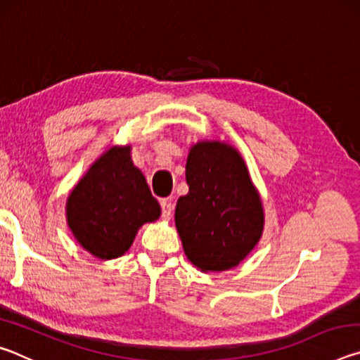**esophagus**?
Segmentation results:
<instances>
[{"label":"esophagus","mask_w":360,"mask_h":360,"mask_svg":"<svg viewBox=\"0 0 360 360\" xmlns=\"http://www.w3.org/2000/svg\"><path fill=\"white\" fill-rule=\"evenodd\" d=\"M162 217L165 219V221H169L173 216V205H172V200H162Z\"/></svg>","instance_id":"1"}]
</instances>
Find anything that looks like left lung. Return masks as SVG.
Returning a JSON list of instances; mask_svg holds the SVG:
<instances>
[{
  "mask_svg": "<svg viewBox=\"0 0 360 360\" xmlns=\"http://www.w3.org/2000/svg\"><path fill=\"white\" fill-rule=\"evenodd\" d=\"M188 193L176 203L174 222L188 262L202 271L240 264L264 231V206L233 146L193 144L186 163Z\"/></svg>",
  "mask_w": 360,
  "mask_h": 360,
  "instance_id": "obj_1",
  "label": "left lung"
}]
</instances>
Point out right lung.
Returning a JSON list of instances; mask_svg holds the SVG:
<instances>
[{
  "label": "right lung",
  "instance_id": "1",
  "mask_svg": "<svg viewBox=\"0 0 360 360\" xmlns=\"http://www.w3.org/2000/svg\"><path fill=\"white\" fill-rule=\"evenodd\" d=\"M130 146H114L77 182L66 202V221L85 251L101 260L129 251L139 227L160 216Z\"/></svg>",
  "mask_w": 360,
  "mask_h": 360
}]
</instances>
